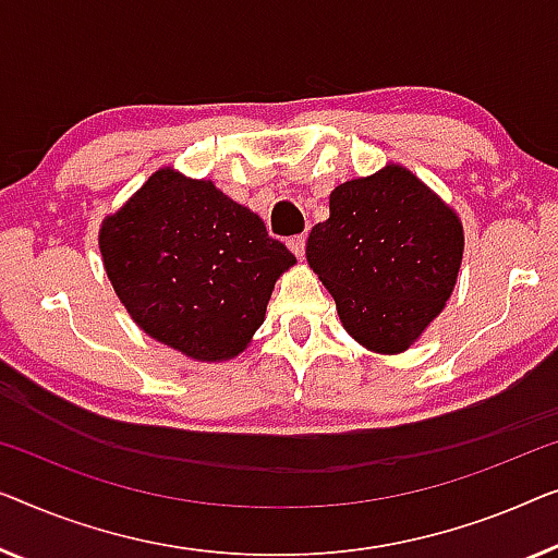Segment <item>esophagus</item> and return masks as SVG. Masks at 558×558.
I'll return each instance as SVG.
<instances>
[{"instance_id": "34e87169", "label": "esophagus", "mask_w": 558, "mask_h": 558, "mask_svg": "<svg viewBox=\"0 0 558 558\" xmlns=\"http://www.w3.org/2000/svg\"><path fill=\"white\" fill-rule=\"evenodd\" d=\"M288 247H290V253L298 257V260H303V255H305V234H295V238H290L288 240Z\"/></svg>"}]
</instances>
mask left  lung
<instances>
[{"label": "left lung", "mask_w": 558, "mask_h": 558, "mask_svg": "<svg viewBox=\"0 0 558 558\" xmlns=\"http://www.w3.org/2000/svg\"><path fill=\"white\" fill-rule=\"evenodd\" d=\"M328 209L305 245L311 270L351 339L374 354H402L458 282L465 250L458 211L399 163L339 184Z\"/></svg>", "instance_id": "left-lung-1"}]
</instances>
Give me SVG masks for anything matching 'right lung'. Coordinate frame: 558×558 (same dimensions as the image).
I'll return each mask as SVG.
<instances>
[{
  "label": "right lung",
  "mask_w": 558,
  "mask_h": 558,
  "mask_svg": "<svg viewBox=\"0 0 558 558\" xmlns=\"http://www.w3.org/2000/svg\"><path fill=\"white\" fill-rule=\"evenodd\" d=\"M106 276L141 331L194 361H230L263 326L295 257L209 179L161 167L100 222Z\"/></svg>",
  "instance_id": "right-lung-1"
}]
</instances>
